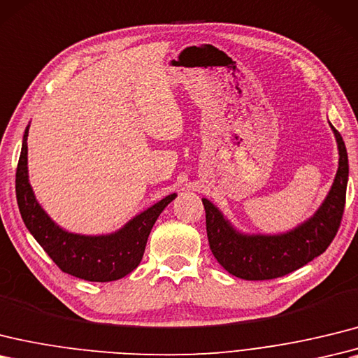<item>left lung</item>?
<instances>
[{"label":"left lung","mask_w":358,"mask_h":358,"mask_svg":"<svg viewBox=\"0 0 358 358\" xmlns=\"http://www.w3.org/2000/svg\"><path fill=\"white\" fill-rule=\"evenodd\" d=\"M328 123L338 149L336 177L319 209L296 227L280 234H245L210 199L203 198L210 250L224 270L239 279L267 280L303 267L327 250L342 221L349 176L345 141Z\"/></svg>","instance_id":"1"}]
</instances>
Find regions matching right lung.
Listing matches in <instances>:
<instances>
[{
    "instance_id": "right-lung-1",
    "label": "right lung",
    "mask_w": 358,
    "mask_h": 358,
    "mask_svg": "<svg viewBox=\"0 0 358 358\" xmlns=\"http://www.w3.org/2000/svg\"><path fill=\"white\" fill-rule=\"evenodd\" d=\"M27 124L16 168V199L21 217L30 234L64 273L90 282H111L137 268L145 253L148 236L157 218L177 194L132 217L124 226L105 235L73 234L55 222L33 192L27 166Z\"/></svg>"
}]
</instances>
